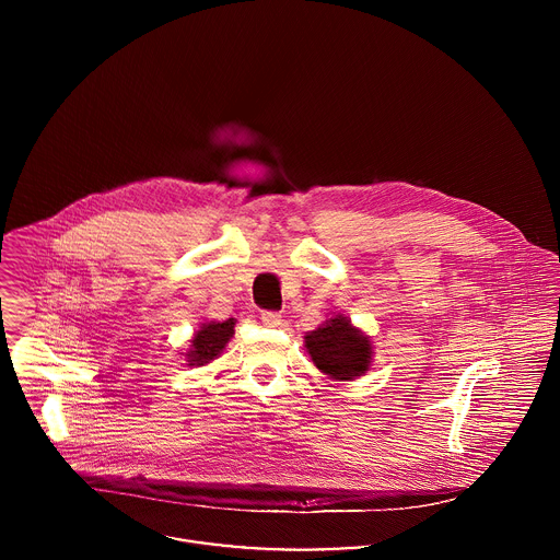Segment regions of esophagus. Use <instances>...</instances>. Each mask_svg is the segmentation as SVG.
I'll list each match as a JSON object with an SVG mask.
<instances>
[{
	"label": "esophagus",
	"mask_w": 560,
	"mask_h": 560,
	"mask_svg": "<svg viewBox=\"0 0 560 560\" xmlns=\"http://www.w3.org/2000/svg\"><path fill=\"white\" fill-rule=\"evenodd\" d=\"M260 320L267 325V327H278L282 323V317L278 313H271V311H265L260 313Z\"/></svg>",
	"instance_id": "1"
}]
</instances>
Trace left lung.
Here are the masks:
<instances>
[{"instance_id":"8db88e82","label":"left lung","mask_w":560,"mask_h":560,"mask_svg":"<svg viewBox=\"0 0 560 560\" xmlns=\"http://www.w3.org/2000/svg\"><path fill=\"white\" fill-rule=\"evenodd\" d=\"M306 349L315 366L334 380H353L369 371L371 342L345 317L325 320L306 334Z\"/></svg>"}]
</instances>
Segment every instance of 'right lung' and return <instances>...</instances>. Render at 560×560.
I'll return each mask as SVG.
<instances>
[{"instance_id": "1", "label": "right lung", "mask_w": 560, "mask_h": 560, "mask_svg": "<svg viewBox=\"0 0 560 560\" xmlns=\"http://www.w3.org/2000/svg\"><path fill=\"white\" fill-rule=\"evenodd\" d=\"M235 334V320L229 319L224 323H205L198 334L191 340V351L187 353L189 366H202L211 360H215L231 336Z\"/></svg>"}]
</instances>
